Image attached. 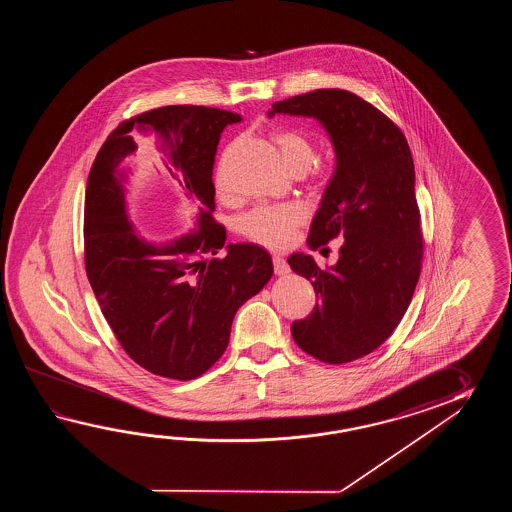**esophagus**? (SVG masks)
Wrapping results in <instances>:
<instances>
[{"label":"esophagus","instance_id":"esophagus-1","mask_svg":"<svg viewBox=\"0 0 512 512\" xmlns=\"http://www.w3.org/2000/svg\"><path fill=\"white\" fill-rule=\"evenodd\" d=\"M272 265H274V272H276V274H280V276L291 271L289 263L283 260L282 256H272Z\"/></svg>","mask_w":512,"mask_h":512}]
</instances>
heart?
I'll return each mask as SVG.
<instances>
[{
	"label": "heart",
	"mask_w": 512,
	"mask_h": 512,
	"mask_svg": "<svg viewBox=\"0 0 512 512\" xmlns=\"http://www.w3.org/2000/svg\"><path fill=\"white\" fill-rule=\"evenodd\" d=\"M272 141L276 142L278 150L282 153L283 163L294 174H302L316 159L315 142L307 139L302 133L294 130H276L272 133ZM326 168L322 164L313 165V175L322 179ZM219 196L230 199L229 183L227 177L219 170L218 179ZM309 219V212L300 203H278V205H263L252 208L238 221V230L241 236L254 241L272 251H283L293 245L298 229L304 227Z\"/></svg>",
	"instance_id": "b5f03b06"
}]
</instances>
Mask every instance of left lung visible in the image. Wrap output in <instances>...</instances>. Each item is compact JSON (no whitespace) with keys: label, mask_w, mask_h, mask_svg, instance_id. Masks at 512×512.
<instances>
[{"label":"left lung","mask_w":512,"mask_h":512,"mask_svg":"<svg viewBox=\"0 0 512 512\" xmlns=\"http://www.w3.org/2000/svg\"><path fill=\"white\" fill-rule=\"evenodd\" d=\"M274 113L315 117L329 131L337 170L307 241L322 249L344 240L335 267L320 269L307 254L289 258L318 298L291 335L320 362L362 359L399 326L421 274L425 241L410 146L381 109L346 89L285 98L272 104Z\"/></svg>","instance_id":"8db88e82"}]
</instances>
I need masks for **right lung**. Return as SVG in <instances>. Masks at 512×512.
Masks as SVG:
<instances>
[{"label":"right lung","instance_id":"right-lung-1","mask_svg":"<svg viewBox=\"0 0 512 512\" xmlns=\"http://www.w3.org/2000/svg\"><path fill=\"white\" fill-rule=\"evenodd\" d=\"M238 113L164 106L122 120L98 150L87 177L84 263L102 315L122 349L153 375L192 381L229 346L236 311L271 280L269 252L252 243L223 249L227 230L214 219L212 168L219 135ZM141 134L180 172L200 203V230L172 246L141 241L125 216V163Z\"/></svg>","mask_w":512,"mask_h":512}]
</instances>
